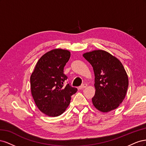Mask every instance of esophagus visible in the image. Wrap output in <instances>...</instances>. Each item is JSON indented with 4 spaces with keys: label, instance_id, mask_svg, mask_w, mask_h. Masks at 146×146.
<instances>
[{
    "label": "esophagus",
    "instance_id": "obj_1",
    "mask_svg": "<svg viewBox=\"0 0 146 146\" xmlns=\"http://www.w3.org/2000/svg\"><path fill=\"white\" fill-rule=\"evenodd\" d=\"M86 87H87V84L86 83H84V84H83V85H82L80 87H79V89H80V90L84 89V88H85Z\"/></svg>",
    "mask_w": 146,
    "mask_h": 146
}]
</instances>
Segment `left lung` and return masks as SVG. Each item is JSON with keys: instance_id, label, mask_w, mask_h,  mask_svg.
I'll list each match as a JSON object with an SVG mask.
<instances>
[{"instance_id": "obj_1", "label": "left lung", "mask_w": 146, "mask_h": 146, "mask_svg": "<svg viewBox=\"0 0 146 146\" xmlns=\"http://www.w3.org/2000/svg\"><path fill=\"white\" fill-rule=\"evenodd\" d=\"M93 68L96 88L92 98L94 107L107 113L116 109L124 99L129 79L121 62L115 56L102 50L83 55Z\"/></svg>"}]
</instances>
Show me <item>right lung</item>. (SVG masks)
<instances>
[{
  "label": "right lung",
  "instance_id": "add662e5",
  "mask_svg": "<svg viewBox=\"0 0 146 146\" xmlns=\"http://www.w3.org/2000/svg\"><path fill=\"white\" fill-rule=\"evenodd\" d=\"M70 53L56 48L43 55L37 62L30 77L32 95L37 107L46 115L56 117L63 113L69 106L76 88L64 81L68 77L63 73Z\"/></svg>",
  "mask_w": 146,
  "mask_h": 146
}]
</instances>
